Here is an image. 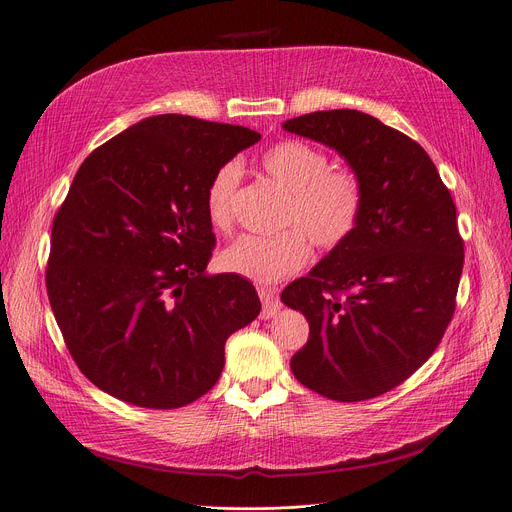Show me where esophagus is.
<instances>
[{
    "label": "esophagus",
    "instance_id": "obj_1",
    "mask_svg": "<svg viewBox=\"0 0 512 512\" xmlns=\"http://www.w3.org/2000/svg\"><path fill=\"white\" fill-rule=\"evenodd\" d=\"M259 299L263 303L261 320H270L272 316L278 314V311H280V299H278L276 291H272V288H259Z\"/></svg>",
    "mask_w": 512,
    "mask_h": 512
}]
</instances>
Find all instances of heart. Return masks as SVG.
Here are the masks:
<instances>
[{
	"mask_svg": "<svg viewBox=\"0 0 512 512\" xmlns=\"http://www.w3.org/2000/svg\"><path fill=\"white\" fill-rule=\"evenodd\" d=\"M270 180L286 194L284 224L297 226L276 236L244 234L221 253L228 272L272 284L297 272L309 257L308 236L320 251H332L355 232L364 209L360 177L347 169H332L326 154L303 142H282L263 154ZM240 163L221 165L211 177L205 205L213 228L226 232L234 219L240 186Z\"/></svg>",
	"mask_w": 512,
	"mask_h": 512,
	"instance_id": "heart-1",
	"label": "heart"
}]
</instances>
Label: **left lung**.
I'll list each match as a JSON object with an SVG mask.
<instances>
[{"label":"left lung","mask_w":512,"mask_h":512,"mask_svg":"<svg viewBox=\"0 0 512 512\" xmlns=\"http://www.w3.org/2000/svg\"><path fill=\"white\" fill-rule=\"evenodd\" d=\"M282 127L337 150L364 188L355 232L282 291L309 322L295 379L362 402L425 364L454 316L464 263L456 205L425 148L360 110H318Z\"/></svg>","instance_id":"8db88e82"}]
</instances>
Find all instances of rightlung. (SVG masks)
Instances as JSON below:
<instances>
[{"label": "right lung", "mask_w": 512, "mask_h": 512, "mask_svg": "<svg viewBox=\"0 0 512 512\" xmlns=\"http://www.w3.org/2000/svg\"><path fill=\"white\" fill-rule=\"evenodd\" d=\"M261 136L188 115L127 127L79 167L52 226L48 297L79 370L121 402L169 410L219 379L232 332L259 316L255 286L207 274L205 196Z\"/></svg>", "instance_id": "1"}]
</instances>
